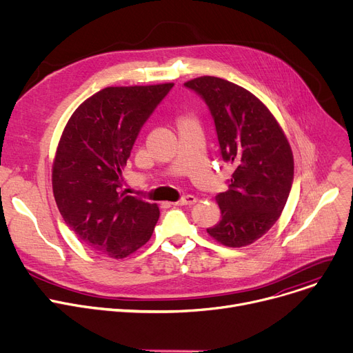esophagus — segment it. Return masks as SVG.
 Wrapping results in <instances>:
<instances>
[{
  "label": "esophagus",
  "mask_w": 353,
  "mask_h": 353,
  "mask_svg": "<svg viewBox=\"0 0 353 353\" xmlns=\"http://www.w3.org/2000/svg\"><path fill=\"white\" fill-rule=\"evenodd\" d=\"M196 202V198L194 195H186L178 202H174V205H194Z\"/></svg>",
  "instance_id": "esophagus-1"
}]
</instances>
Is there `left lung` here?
I'll return each mask as SVG.
<instances>
[{"instance_id":"obj_1","label":"left lung","mask_w":353,"mask_h":353,"mask_svg":"<svg viewBox=\"0 0 353 353\" xmlns=\"http://www.w3.org/2000/svg\"><path fill=\"white\" fill-rule=\"evenodd\" d=\"M208 105L222 159L234 165L230 190L215 196L221 221L206 230L216 242L241 248L279 219L294 182V155L279 122L252 92L216 77L185 82Z\"/></svg>"}]
</instances>
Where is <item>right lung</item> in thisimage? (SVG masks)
<instances>
[{
	"label": "right lung",
	"instance_id": "1",
	"mask_svg": "<svg viewBox=\"0 0 353 353\" xmlns=\"http://www.w3.org/2000/svg\"><path fill=\"white\" fill-rule=\"evenodd\" d=\"M174 87H108L74 111L52 163L58 210L90 250L127 258L147 243L159 218L157 203L119 192L122 170L139 130Z\"/></svg>",
	"mask_w": 353,
	"mask_h": 353
}]
</instances>
